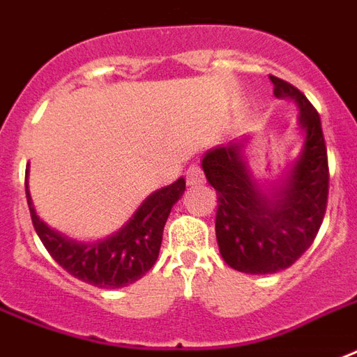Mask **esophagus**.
Here are the masks:
<instances>
[{
  "label": "esophagus",
  "instance_id": "1",
  "mask_svg": "<svg viewBox=\"0 0 357 357\" xmlns=\"http://www.w3.org/2000/svg\"><path fill=\"white\" fill-rule=\"evenodd\" d=\"M205 176H204V171H202V167L199 165H190L188 171H186V182L188 184H199V182H204Z\"/></svg>",
  "mask_w": 357,
  "mask_h": 357
}]
</instances>
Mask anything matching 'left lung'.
I'll use <instances>...</instances> for the list:
<instances>
[{
    "label": "left lung",
    "instance_id": "8db88e82",
    "mask_svg": "<svg viewBox=\"0 0 357 357\" xmlns=\"http://www.w3.org/2000/svg\"><path fill=\"white\" fill-rule=\"evenodd\" d=\"M278 98L298 108L303 150L280 184L262 190L249 171L247 137L205 153L202 167L217 190L215 232L228 266L245 274H275L296 262L314 243L324 222L329 165L316 108L295 85L270 75Z\"/></svg>",
    "mask_w": 357,
    "mask_h": 357
}]
</instances>
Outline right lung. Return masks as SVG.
<instances>
[{
  "mask_svg": "<svg viewBox=\"0 0 357 357\" xmlns=\"http://www.w3.org/2000/svg\"><path fill=\"white\" fill-rule=\"evenodd\" d=\"M184 190L186 182L178 178L171 186L150 194L119 232L95 243L75 241L47 226L33 209L28 182L26 199L33 228L54 261L82 282L95 287L119 289L140 280L155 264L169 213Z\"/></svg>",
  "mask_w": 357,
  "mask_h": 357,
  "instance_id": "right-lung-1",
  "label": "right lung"
}]
</instances>
